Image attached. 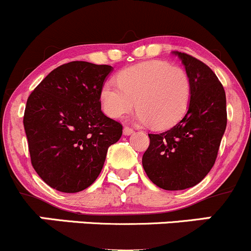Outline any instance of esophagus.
Wrapping results in <instances>:
<instances>
[{
	"instance_id": "esophagus-1",
	"label": "esophagus",
	"mask_w": 251,
	"mask_h": 251,
	"mask_svg": "<svg viewBox=\"0 0 251 251\" xmlns=\"http://www.w3.org/2000/svg\"><path fill=\"white\" fill-rule=\"evenodd\" d=\"M132 132H133V128L130 127V126H125V127H124V135L128 136V135H131Z\"/></svg>"
}]
</instances>
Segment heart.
<instances>
[{
    "label": "heart",
    "mask_w": 251,
    "mask_h": 251,
    "mask_svg": "<svg viewBox=\"0 0 251 251\" xmlns=\"http://www.w3.org/2000/svg\"><path fill=\"white\" fill-rule=\"evenodd\" d=\"M118 83H103L99 99L104 113L119 119L137 103L141 123L155 128H168L179 123L189 108L190 78L180 67L159 60L146 61L121 70Z\"/></svg>",
    "instance_id": "b5f03b06"
}]
</instances>
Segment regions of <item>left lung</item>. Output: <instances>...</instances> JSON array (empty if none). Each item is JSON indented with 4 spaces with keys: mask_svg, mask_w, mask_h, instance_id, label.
<instances>
[{
    "mask_svg": "<svg viewBox=\"0 0 251 251\" xmlns=\"http://www.w3.org/2000/svg\"><path fill=\"white\" fill-rule=\"evenodd\" d=\"M190 78L191 97L184 118L170 130L148 133L142 165L151 181L164 190L199 184L212 169L227 126L226 92L202 61L175 52Z\"/></svg>",
    "mask_w": 251,
    "mask_h": 251,
    "instance_id": "left-lung-1",
    "label": "left lung"
}]
</instances>
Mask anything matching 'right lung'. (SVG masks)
<instances>
[{"label":"right lung","instance_id":"obj_1","mask_svg":"<svg viewBox=\"0 0 251 251\" xmlns=\"http://www.w3.org/2000/svg\"><path fill=\"white\" fill-rule=\"evenodd\" d=\"M109 65L72 61L52 70L29 96L24 110L31 165L61 193L91 186L123 125L104 115L99 92Z\"/></svg>","mask_w":251,"mask_h":251}]
</instances>
